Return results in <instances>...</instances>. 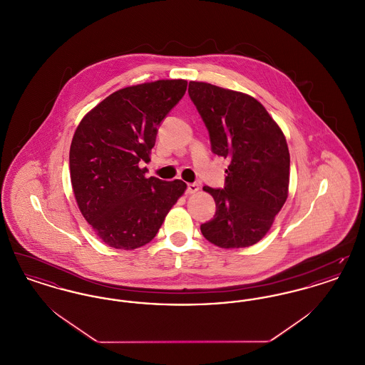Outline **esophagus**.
Listing matches in <instances>:
<instances>
[{
	"mask_svg": "<svg viewBox=\"0 0 365 365\" xmlns=\"http://www.w3.org/2000/svg\"><path fill=\"white\" fill-rule=\"evenodd\" d=\"M200 190V186L197 183H189L187 185V194H194L197 191Z\"/></svg>",
	"mask_w": 365,
	"mask_h": 365,
	"instance_id": "obj_1",
	"label": "esophagus"
}]
</instances>
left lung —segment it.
<instances>
[{"mask_svg":"<svg viewBox=\"0 0 365 365\" xmlns=\"http://www.w3.org/2000/svg\"><path fill=\"white\" fill-rule=\"evenodd\" d=\"M189 96L208 128L212 152L228 160L225 187L204 186L216 213L201 225V232L219 247L252 246L265 237L287 200L290 155L284 134L245 93L190 82Z\"/></svg>","mask_w":365,"mask_h":365,"instance_id":"8db88e82","label":"left lung"}]
</instances>
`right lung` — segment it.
Listing matches in <instances>:
<instances>
[{"label":"right lung","mask_w":365,"mask_h":365,"mask_svg":"<svg viewBox=\"0 0 365 365\" xmlns=\"http://www.w3.org/2000/svg\"><path fill=\"white\" fill-rule=\"evenodd\" d=\"M187 88L183 79H161L120 88L81 120L70 149L76 204L97 237L133 250L156 237L167 213L186 190L183 180L145 178L157 127Z\"/></svg>","instance_id":"right-lung-1"}]
</instances>
